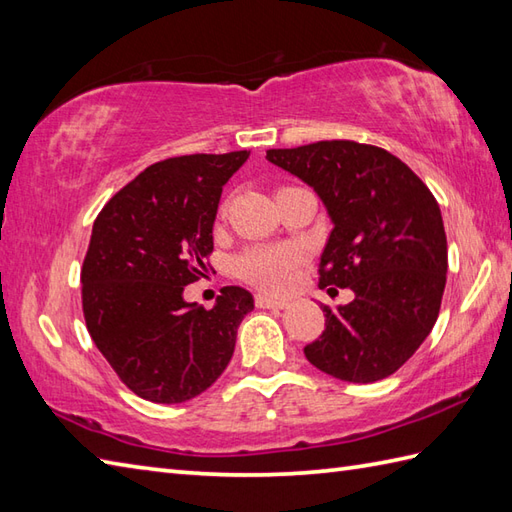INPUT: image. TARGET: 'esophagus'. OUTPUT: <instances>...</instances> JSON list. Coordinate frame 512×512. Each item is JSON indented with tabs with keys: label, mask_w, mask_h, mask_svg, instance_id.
Wrapping results in <instances>:
<instances>
[{
	"label": "esophagus",
	"mask_w": 512,
	"mask_h": 512,
	"mask_svg": "<svg viewBox=\"0 0 512 512\" xmlns=\"http://www.w3.org/2000/svg\"><path fill=\"white\" fill-rule=\"evenodd\" d=\"M255 303L259 308H268V310H284L288 308V301L286 299H275V297H268V295H257Z\"/></svg>",
	"instance_id": "34e87169"
}]
</instances>
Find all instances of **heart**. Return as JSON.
<instances>
[{
  "instance_id": "b5f03b06",
  "label": "heart",
  "mask_w": 512,
  "mask_h": 512,
  "mask_svg": "<svg viewBox=\"0 0 512 512\" xmlns=\"http://www.w3.org/2000/svg\"><path fill=\"white\" fill-rule=\"evenodd\" d=\"M303 259H306V250L295 242L259 244L246 248L235 259V273L255 288L279 295L292 286Z\"/></svg>"
}]
</instances>
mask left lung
Listing matches in <instances>:
<instances>
[{
    "label": "left lung",
    "mask_w": 512,
    "mask_h": 512,
    "mask_svg": "<svg viewBox=\"0 0 512 512\" xmlns=\"http://www.w3.org/2000/svg\"><path fill=\"white\" fill-rule=\"evenodd\" d=\"M266 158L317 191L334 224L319 286L354 292L323 306L325 330L308 361L347 383H374L405 365L436 325L447 284L440 206L389 151L354 140L268 149Z\"/></svg>",
    "instance_id": "left-lung-1"
}]
</instances>
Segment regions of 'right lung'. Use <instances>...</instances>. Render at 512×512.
Wrapping results in <instances>:
<instances>
[{"label": "right lung", "mask_w": 512, "mask_h": 512, "mask_svg": "<svg viewBox=\"0 0 512 512\" xmlns=\"http://www.w3.org/2000/svg\"><path fill=\"white\" fill-rule=\"evenodd\" d=\"M250 151L167 158L103 206L85 255L83 317L136 396L173 405L209 389L231 361L253 295L222 288L211 310L184 301L206 273L222 187Z\"/></svg>", "instance_id": "add662e5"}]
</instances>
